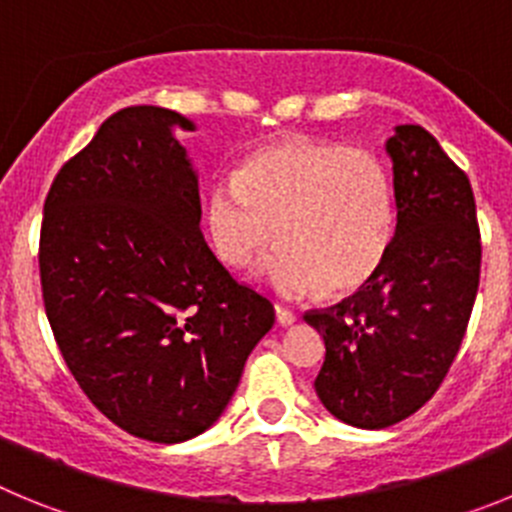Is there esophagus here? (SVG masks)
<instances>
[{
  "label": "esophagus",
  "instance_id": "34e87169",
  "mask_svg": "<svg viewBox=\"0 0 512 512\" xmlns=\"http://www.w3.org/2000/svg\"><path fill=\"white\" fill-rule=\"evenodd\" d=\"M274 312H277V323L282 325V328H289V325L297 323V315L292 310H287V307L277 305L274 307Z\"/></svg>",
  "mask_w": 512,
  "mask_h": 512
}]
</instances>
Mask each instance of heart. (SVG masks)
<instances>
[{
    "label": "heart",
    "instance_id": "obj_1",
    "mask_svg": "<svg viewBox=\"0 0 512 512\" xmlns=\"http://www.w3.org/2000/svg\"><path fill=\"white\" fill-rule=\"evenodd\" d=\"M205 228L217 259L248 269L279 248L259 279L282 297L325 287L348 295L379 274L395 243V189L374 153L289 138L253 148L233 176L212 182Z\"/></svg>",
    "mask_w": 512,
    "mask_h": 512
}]
</instances>
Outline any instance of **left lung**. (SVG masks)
<instances>
[{"label":"left lung","mask_w":512,"mask_h":512,"mask_svg":"<svg viewBox=\"0 0 512 512\" xmlns=\"http://www.w3.org/2000/svg\"><path fill=\"white\" fill-rule=\"evenodd\" d=\"M395 184L392 251L372 282L305 315L325 341L315 392L333 418L379 431L431 400L461 346L482 243L467 174L420 125L387 143Z\"/></svg>","instance_id":"1"}]
</instances>
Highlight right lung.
<instances>
[{
  "label": "right lung",
  "mask_w": 512,
  "mask_h": 512,
  "mask_svg": "<svg viewBox=\"0 0 512 512\" xmlns=\"http://www.w3.org/2000/svg\"><path fill=\"white\" fill-rule=\"evenodd\" d=\"M174 110L115 112L58 171L43 207L40 282L66 366L130 436L182 443L228 408L274 325L200 233V176Z\"/></svg>",
  "instance_id": "add662e5"
}]
</instances>
